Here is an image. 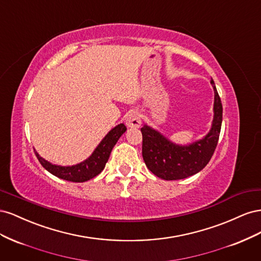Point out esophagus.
<instances>
[{"mask_svg": "<svg viewBox=\"0 0 261 261\" xmlns=\"http://www.w3.org/2000/svg\"><path fill=\"white\" fill-rule=\"evenodd\" d=\"M126 125H127V127H139L140 124H141V120H140V114L136 110H132L130 112H128L127 116H126Z\"/></svg>", "mask_w": 261, "mask_h": 261, "instance_id": "1", "label": "esophagus"}]
</instances>
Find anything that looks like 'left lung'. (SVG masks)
<instances>
[{
  "label": "left lung",
  "instance_id": "left-lung-1",
  "mask_svg": "<svg viewBox=\"0 0 261 261\" xmlns=\"http://www.w3.org/2000/svg\"><path fill=\"white\" fill-rule=\"evenodd\" d=\"M215 91L213 120L209 133L203 138L189 145H177L160 132L145 124L143 134V158L147 168L154 175L165 180L183 179L200 172L215 152L222 124V103L213 80Z\"/></svg>",
  "mask_w": 261,
  "mask_h": 261
}]
</instances>
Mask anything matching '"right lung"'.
<instances>
[{"label": "right lung", "instance_id": "right-lung-1", "mask_svg": "<svg viewBox=\"0 0 261 261\" xmlns=\"http://www.w3.org/2000/svg\"><path fill=\"white\" fill-rule=\"evenodd\" d=\"M125 132L126 126L124 124L116 125L100 141V144L93 150V152L89 158H87L83 162L77 163L75 165L63 167V165L53 164L39 155L36 150L35 153L42 167L46 171L50 172L51 174L65 180L75 181V183H83V181L89 180L94 176H97L103 171L113 147Z\"/></svg>", "mask_w": 261, "mask_h": 261}]
</instances>
